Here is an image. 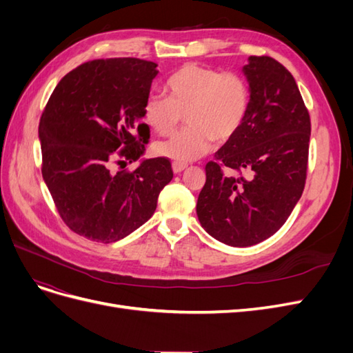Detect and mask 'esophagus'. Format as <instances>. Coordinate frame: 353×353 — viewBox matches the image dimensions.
I'll return each instance as SVG.
<instances>
[{
	"label": "esophagus",
	"instance_id": "1",
	"mask_svg": "<svg viewBox=\"0 0 353 353\" xmlns=\"http://www.w3.org/2000/svg\"><path fill=\"white\" fill-rule=\"evenodd\" d=\"M187 168H188L187 163H179V162H174V163H172V169H174L175 174H181V172H183V170H185Z\"/></svg>",
	"mask_w": 353,
	"mask_h": 353
}]
</instances>
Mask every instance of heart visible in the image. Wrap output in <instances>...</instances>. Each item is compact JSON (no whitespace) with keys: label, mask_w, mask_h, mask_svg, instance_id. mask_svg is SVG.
I'll list each match as a JSON object with an SVG mask.
<instances>
[{"label":"heart","mask_w":353,"mask_h":353,"mask_svg":"<svg viewBox=\"0 0 353 353\" xmlns=\"http://www.w3.org/2000/svg\"><path fill=\"white\" fill-rule=\"evenodd\" d=\"M168 97L148 95L143 116L162 137L178 130L185 114L187 128L175 138L156 145V153L179 163L205 156L213 144H225L248 121L250 87L241 74L187 63L166 81Z\"/></svg>","instance_id":"obj_1"}]
</instances>
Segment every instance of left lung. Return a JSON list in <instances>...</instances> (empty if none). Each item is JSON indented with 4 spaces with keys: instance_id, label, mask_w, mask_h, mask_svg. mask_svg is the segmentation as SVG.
I'll return each instance as SVG.
<instances>
[{
    "instance_id": "1",
    "label": "left lung",
    "mask_w": 353,
    "mask_h": 353,
    "mask_svg": "<svg viewBox=\"0 0 353 353\" xmlns=\"http://www.w3.org/2000/svg\"><path fill=\"white\" fill-rule=\"evenodd\" d=\"M243 73L250 87L248 121L206 165L196 208L206 232L232 248L258 244L284 225L303 193L311 138L301 91L281 63L250 56ZM223 167L238 176H225Z\"/></svg>"
}]
</instances>
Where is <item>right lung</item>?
I'll return each mask as SVG.
<instances>
[{"instance_id": "obj_1", "label": "right lung", "mask_w": 353, "mask_h": 353, "mask_svg": "<svg viewBox=\"0 0 353 353\" xmlns=\"http://www.w3.org/2000/svg\"><path fill=\"white\" fill-rule=\"evenodd\" d=\"M156 68L132 57L83 63L57 83L42 112V178L61 219L85 239L130 236L153 216L174 178L166 157L145 159L132 172L113 170L144 154L150 130L143 109Z\"/></svg>"}]
</instances>
